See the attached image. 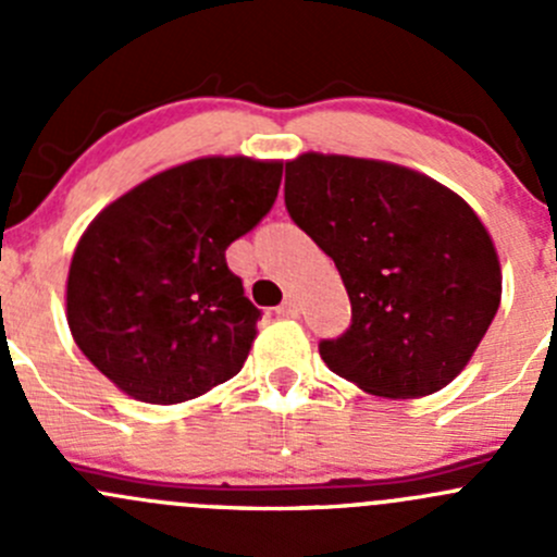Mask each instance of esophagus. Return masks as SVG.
Masks as SVG:
<instances>
[{
    "mask_svg": "<svg viewBox=\"0 0 557 557\" xmlns=\"http://www.w3.org/2000/svg\"><path fill=\"white\" fill-rule=\"evenodd\" d=\"M299 312H301V305H299V299H296L294 294L285 296L283 305L277 307V314H280V318H299Z\"/></svg>",
    "mask_w": 557,
    "mask_h": 557,
    "instance_id": "34e87169",
    "label": "esophagus"
}]
</instances>
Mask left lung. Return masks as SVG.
Returning a JSON list of instances; mask_svg holds the SVG:
<instances>
[{
	"label": "left lung",
	"instance_id": "8db88e82",
	"mask_svg": "<svg viewBox=\"0 0 557 557\" xmlns=\"http://www.w3.org/2000/svg\"><path fill=\"white\" fill-rule=\"evenodd\" d=\"M285 207L350 296V329L320 342L325 367L383 398L450 385L502 305V263L476 212L429 174L334 153L285 164Z\"/></svg>",
	"mask_w": 557,
	"mask_h": 557
}]
</instances>
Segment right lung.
Wrapping results in <instances>:
<instances>
[{
  "instance_id": "add662e5",
  "label": "right lung",
  "mask_w": 557,
  "mask_h": 557,
  "mask_svg": "<svg viewBox=\"0 0 557 557\" xmlns=\"http://www.w3.org/2000/svg\"><path fill=\"white\" fill-rule=\"evenodd\" d=\"M283 161L205 156L143 180L104 207L66 277L83 356L145 404H180L243 369L261 310L226 247L277 199Z\"/></svg>"
}]
</instances>
